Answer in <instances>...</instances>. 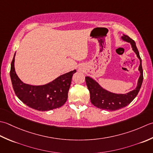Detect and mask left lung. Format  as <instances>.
I'll return each instance as SVG.
<instances>
[{
  "instance_id": "left-lung-1",
  "label": "left lung",
  "mask_w": 153,
  "mask_h": 153,
  "mask_svg": "<svg viewBox=\"0 0 153 153\" xmlns=\"http://www.w3.org/2000/svg\"><path fill=\"white\" fill-rule=\"evenodd\" d=\"M122 39L127 42H129L131 45L133 50L135 53L137 57L140 60V65L139 67V71H140V76L138 80L137 86L135 90H132L127 94H118L108 92L105 89L102 88L98 84L89 76L85 77L86 86L90 92V101L94 106L102 110L115 111L119 110L120 108L127 106L135 98L141 88L143 80V73L141 64V59L140 57L139 53L137 48L135 42L128 36L123 35L121 37Z\"/></svg>"
}]
</instances>
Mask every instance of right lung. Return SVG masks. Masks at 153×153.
<instances>
[{
	"label": "right lung",
	"mask_w": 153,
	"mask_h": 153,
	"mask_svg": "<svg viewBox=\"0 0 153 153\" xmlns=\"http://www.w3.org/2000/svg\"><path fill=\"white\" fill-rule=\"evenodd\" d=\"M14 56L11 63L10 75L15 94L22 102L39 111L59 108L66 102L73 74L76 70L59 76L45 85H27L22 82L15 72Z\"/></svg>",
	"instance_id": "1"
}]
</instances>
